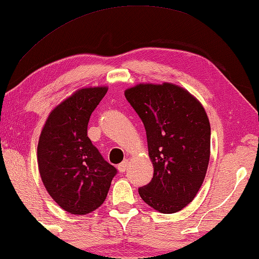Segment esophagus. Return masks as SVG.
Masks as SVG:
<instances>
[{
	"label": "esophagus",
	"instance_id": "esophagus-1",
	"mask_svg": "<svg viewBox=\"0 0 259 259\" xmlns=\"http://www.w3.org/2000/svg\"><path fill=\"white\" fill-rule=\"evenodd\" d=\"M128 163H130V160H128V158H126V160L122 161L120 164L118 165V170L120 171V172H125L126 169H127V166H128Z\"/></svg>",
	"mask_w": 259,
	"mask_h": 259
}]
</instances>
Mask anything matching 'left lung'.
I'll return each mask as SVG.
<instances>
[{"label":"left lung","instance_id":"obj_1","mask_svg":"<svg viewBox=\"0 0 259 259\" xmlns=\"http://www.w3.org/2000/svg\"><path fill=\"white\" fill-rule=\"evenodd\" d=\"M125 97L146 128L154 166L152 182L139 189L142 200L164 214L188 206L205 180L210 155V125L204 106L172 83H140Z\"/></svg>","mask_w":259,"mask_h":259}]
</instances>
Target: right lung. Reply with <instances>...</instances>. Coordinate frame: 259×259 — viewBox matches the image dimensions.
<instances>
[{"mask_svg": "<svg viewBox=\"0 0 259 259\" xmlns=\"http://www.w3.org/2000/svg\"><path fill=\"white\" fill-rule=\"evenodd\" d=\"M106 93L107 87L76 90L52 110L39 137L44 186L62 209L75 215L97 209L117 174L87 134L91 113Z\"/></svg>", "mask_w": 259, "mask_h": 259, "instance_id": "add662e5", "label": "right lung"}]
</instances>
